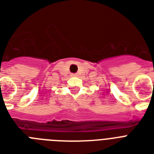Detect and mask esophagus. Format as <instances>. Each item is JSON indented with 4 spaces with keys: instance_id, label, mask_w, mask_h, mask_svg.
Segmentation results:
<instances>
[{
    "instance_id": "34e87169",
    "label": "esophagus",
    "mask_w": 154,
    "mask_h": 154,
    "mask_svg": "<svg viewBox=\"0 0 154 154\" xmlns=\"http://www.w3.org/2000/svg\"><path fill=\"white\" fill-rule=\"evenodd\" d=\"M72 77H76V76H77V73H72V75H71Z\"/></svg>"
}]
</instances>
